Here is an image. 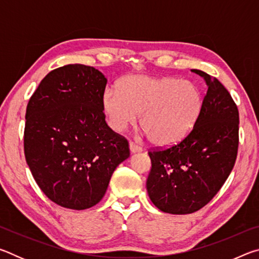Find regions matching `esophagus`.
Instances as JSON below:
<instances>
[{"mask_svg": "<svg viewBox=\"0 0 259 259\" xmlns=\"http://www.w3.org/2000/svg\"><path fill=\"white\" fill-rule=\"evenodd\" d=\"M129 148H130V152L131 153H138V152H142L143 151L142 147H140L139 145H137V144L133 143V142L129 144Z\"/></svg>", "mask_w": 259, "mask_h": 259, "instance_id": "1", "label": "esophagus"}]
</instances>
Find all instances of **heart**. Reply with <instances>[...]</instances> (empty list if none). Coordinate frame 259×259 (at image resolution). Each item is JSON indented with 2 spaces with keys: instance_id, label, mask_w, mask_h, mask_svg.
<instances>
[{
  "instance_id": "heart-1",
  "label": "heart",
  "mask_w": 259,
  "mask_h": 259,
  "mask_svg": "<svg viewBox=\"0 0 259 259\" xmlns=\"http://www.w3.org/2000/svg\"><path fill=\"white\" fill-rule=\"evenodd\" d=\"M120 90L107 87L102 107L108 125L116 131L139 123L157 146L178 143L190 134L203 107V94L195 82L172 76L129 75L120 81Z\"/></svg>"
}]
</instances>
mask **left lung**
Here are the masks:
<instances>
[{"label":"left lung","mask_w":259,"mask_h":259,"mask_svg":"<svg viewBox=\"0 0 259 259\" xmlns=\"http://www.w3.org/2000/svg\"><path fill=\"white\" fill-rule=\"evenodd\" d=\"M208 85L202 112L185 138L164 150L148 152L152 168L146 187L161 211H198L221 190L233 169L239 146V111L216 77L192 69Z\"/></svg>","instance_id":"1"}]
</instances>
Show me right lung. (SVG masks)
Returning <instances> with one entry per match:
<instances>
[{"mask_svg":"<svg viewBox=\"0 0 259 259\" xmlns=\"http://www.w3.org/2000/svg\"><path fill=\"white\" fill-rule=\"evenodd\" d=\"M106 83L95 67L66 65L43 78L26 108V162L41 191L60 207L97 204L130 155L128 140L105 121Z\"/></svg>","mask_w":259,"mask_h":259,"instance_id":"right-lung-1","label":"right lung"}]
</instances>
